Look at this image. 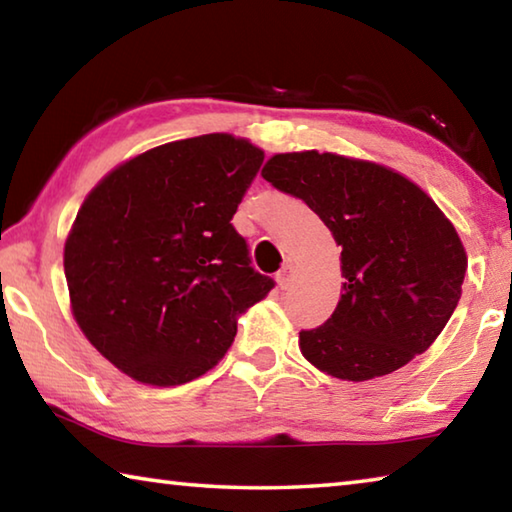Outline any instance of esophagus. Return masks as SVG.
I'll list each match as a JSON object with an SVG mask.
<instances>
[{
	"label": "esophagus",
	"instance_id": "obj_1",
	"mask_svg": "<svg viewBox=\"0 0 512 512\" xmlns=\"http://www.w3.org/2000/svg\"><path fill=\"white\" fill-rule=\"evenodd\" d=\"M291 275H293V264H291V262H287V264H284V266L280 268V271H277V282H280L282 289L289 287Z\"/></svg>",
	"mask_w": 512,
	"mask_h": 512
}]
</instances>
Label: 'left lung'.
I'll use <instances>...</instances> for the list:
<instances>
[{
    "mask_svg": "<svg viewBox=\"0 0 512 512\" xmlns=\"http://www.w3.org/2000/svg\"><path fill=\"white\" fill-rule=\"evenodd\" d=\"M262 176L305 201L341 246V300L323 325L302 329V354L327 375L366 381L427 350L467 268L438 205L400 173L334 153L273 155Z\"/></svg>",
    "mask_w": 512,
    "mask_h": 512,
    "instance_id": "1",
    "label": "left lung"
}]
</instances>
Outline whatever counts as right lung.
I'll return each instance as SVG.
<instances>
[{"instance_id": "1", "label": "right lung", "mask_w": 512, "mask_h": 512, "mask_svg": "<svg viewBox=\"0 0 512 512\" xmlns=\"http://www.w3.org/2000/svg\"><path fill=\"white\" fill-rule=\"evenodd\" d=\"M264 153L214 133L162 144L108 173L65 244L83 334L142 384L205 375L235 341L237 316L275 280L250 264L232 225Z\"/></svg>"}]
</instances>
